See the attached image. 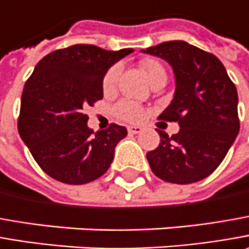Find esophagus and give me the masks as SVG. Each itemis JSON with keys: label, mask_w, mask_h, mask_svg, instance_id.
<instances>
[{"label": "esophagus", "mask_w": 249, "mask_h": 249, "mask_svg": "<svg viewBox=\"0 0 249 249\" xmlns=\"http://www.w3.org/2000/svg\"><path fill=\"white\" fill-rule=\"evenodd\" d=\"M128 132L129 133H141L142 128L141 126H138V125H131V126H128Z\"/></svg>", "instance_id": "esophagus-1"}]
</instances>
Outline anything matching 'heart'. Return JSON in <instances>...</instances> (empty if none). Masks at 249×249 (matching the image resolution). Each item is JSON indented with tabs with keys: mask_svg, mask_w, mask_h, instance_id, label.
Listing matches in <instances>:
<instances>
[{
	"mask_svg": "<svg viewBox=\"0 0 249 249\" xmlns=\"http://www.w3.org/2000/svg\"><path fill=\"white\" fill-rule=\"evenodd\" d=\"M141 66L150 81L154 77H157L159 74H165L162 66L160 65L159 62H156V60H143ZM118 74H120V66L118 65L111 66L107 70V73L105 74L103 81H102V87H103V89L106 90V92L114 89L117 80H118ZM114 114L118 118H121L124 121H128V123H138V121H141V120L144 118L146 111H144V108L142 107L139 103L132 102V100H128V99H123L114 106Z\"/></svg>",
	"mask_w": 249,
	"mask_h": 249,
	"instance_id": "1",
	"label": "heart"
}]
</instances>
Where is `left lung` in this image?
<instances>
[{"label": "left lung", "instance_id": "8db88e82", "mask_svg": "<svg viewBox=\"0 0 249 249\" xmlns=\"http://www.w3.org/2000/svg\"><path fill=\"white\" fill-rule=\"evenodd\" d=\"M143 52L172 66L175 96L159 118L180 126L172 136L157 129L159 147L147 153L151 171L169 183L198 182L219 167L240 131L236 85L216 56L184 41Z\"/></svg>", "mask_w": 249, "mask_h": 249}]
</instances>
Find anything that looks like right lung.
Instances as JSON below:
<instances>
[{
    "label": "right lung",
    "instance_id": "1",
    "mask_svg": "<svg viewBox=\"0 0 249 249\" xmlns=\"http://www.w3.org/2000/svg\"><path fill=\"white\" fill-rule=\"evenodd\" d=\"M133 49L106 51L77 44L39 60L24 84L18 129L41 169L67 184L89 183L114 159L126 128L93 132L84 108L103 98V77Z\"/></svg>",
    "mask_w": 249,
    "mask_h": 249
}]
</instances>
